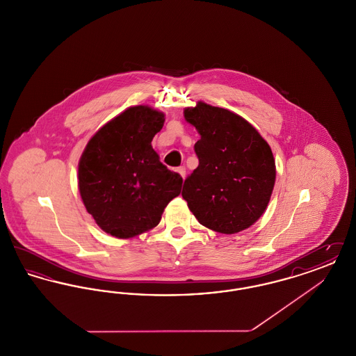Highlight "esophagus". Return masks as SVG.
Here are the masks:
<instances>
[{"mask_svg": "<svg viewBox=\"0 0 356 356\" xmlns=\"http://www.w3.org/2000/svg\"><path fill=\"white\" fill-rule=\"evenodd\" d=\"M177 172L180 173V176H181L183 179H186V168H184V167H179Z\"/></svg>", "mask_w": 356, "mask_h": 356, "instance_id": "34e87169", "label": "esophagus"}]
</instances>
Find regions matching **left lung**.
<instances>
[{
	"instance_id": "1",
	"label": "left lung",
	"mask_w": 356,
	"mask_h": 356,
	"mask_svg": "<svg viewBox=\"0 0 356 356\" xmlns=\"http://www.w3.org/2000/svg\"><path fill=\"white\" fill-rule=\"evenodd\" d=\"M184 118L200 135L199 165L184 181L183 199L199 222L232 235L264 213L275 186V159L268 143L236 113L199 102Z\"/></svg>"
}]
</instances>
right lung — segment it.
<instances>
[{"label":"right lung","instance_id":"add662e5","mask_svg":"<svg viewBox=\"0 0 356 356\" xmlns=\"http://www.w3.org/2000/svg\"><path fill=\"white\" fill-rule=\"evenodd\" d=\"M164 113L131 106L88 141L79 163V189L88 213L104 232L137 236L154 228L183 179L153 151L152 138Z\"/></svg>","mask_w":356,"mask_h":356}]
</instances>
